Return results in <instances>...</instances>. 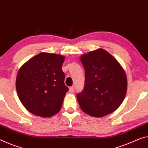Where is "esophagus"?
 <instances>
[{
    "instance_id": "34e87169",
    "label": "esophagus",
    "mask_w": 148,
    "mask_h": 148,
    "mask_svg": "<svg viewBox=\"0 0 148 148\" xmlns=\"http://www.w3.org/2000/svg\"><path fill=\"white\" fill-rule=\"evenodd\" d=\"M74 90H75V87H73V86H72V87H69V92H73Z\"/></svg>"
}]
</instances>
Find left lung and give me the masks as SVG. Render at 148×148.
<instances>
[{"label": "left lung", "mask_w": 148, "mask_h": 148, "mask_svg": "<svg viewBox=\"0 0 148 148\" xmlns=\"http://www.w3.org/2000/svg\"><path fill=\"white\" fill-rule=\"evenodd\" d=\"M81 61L85 71L84 88L77 95L81 110L99 118L113 112L126 94L127 77L124 69L103 49L84 54Z\"/></svg>", "instance_id": "obj_1"}]
</instances>
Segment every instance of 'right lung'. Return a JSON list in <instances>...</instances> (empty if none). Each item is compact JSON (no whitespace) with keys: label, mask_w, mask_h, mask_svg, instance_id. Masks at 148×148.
<instances>
[{"label":"right lung","mask_w":148,"mask_h":148,"mask_svg":"<svg viewBox=\"0 0 148 148\" xmlns=\"http://www.w3.org/2000/svg\"><path fill=\"white\" fill-rule=\"evenodd\" d=\"M65 57L42 52L20 67L16 88L20 102L29 112L50 117L60 112L69 88L62 71Z\"/></svg>","instance_id":"obj_1"}]
</instances>
